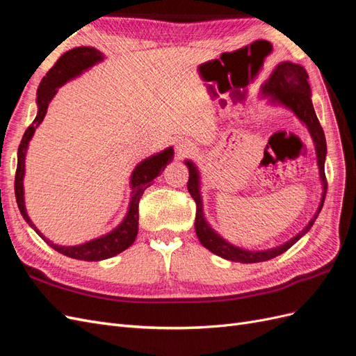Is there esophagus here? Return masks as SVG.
Instances as JSON below:
<instances>
[{
	"mask_svg": "<svg viewBox=\"0 0 356 356\" xmlns=\"http://www.w3.org/2000/svg\"><path fill=\"white\" fill-rule=\"evenodd\" d=\"M193 148H195V145H193V143L188 141V139H181V141L177 143V152L179 154H187Z\"/></svg>",
	"mask_w": 356,
	"mask_h": 356,
	"instance_id": "34e87169",
	"label": "esophagus"
}]
</instances>
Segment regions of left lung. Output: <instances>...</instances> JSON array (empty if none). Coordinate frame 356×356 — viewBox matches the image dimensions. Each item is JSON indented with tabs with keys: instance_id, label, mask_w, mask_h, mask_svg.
<instances>
[{
	"instance_id": "left-lung-1",
	"label": "left lung",
	"mask_w": 356,
	"mask_h": 356,
	"mask_svg": "<svg viewBox=\"0 0 356 356\" xmlns=\"http://www.w3.org/2000/svg\"><path fill=\"white\" fill-rule=\"evenodd\" d=\"M307 79L309 75L306 70L301 65H298V63L281 62L277 63L276 68L270 74V77H268V80H266V83L261 86V93L270 104L282 105L285 108L293 111L297 115L298 120L307 127L312 139H314L318 168H319V178H321V186H322V196H321L318 211L315 212L314 218L309 221L306 227L300 233H297L294 238H291L288 242H285L284 245H279L276 248H270V250H264V251L243 250V248L232 245L230 242L222 239L221 236L208 224L203 213V203L200 196L202 182H200L199 170L191 160H186V165L188 166V170H190L187 188L191 197L196 202L195 230L200 243L215 255L225 258V260L246 263V264L270 260V258L284 254L300 238H303V236L310 230L312 225H314L322 207H324V200L327 195V178H325L327 143H325L324 131H322L316 113L314 110V104H312V99H310L312 93H310V86L307 83Z\"/></svg>"
}]
</instances>
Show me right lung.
Instances as JSON below:
<instances>
[{"mask_svg": "<svg viewBox=\"0 0 356 356\" xmlns=\"http://www.w3.org/2000/svg\"><path fill=\"white\" fill-rule=\"evenodd\" d=\"M101 60H104V53L96 50L95 47H84V46L75 47L72 50H68L67 53H63L55 65H53V68L46 74V77L41 80L37 90L38 113L34 123L26 129L22 141H20V145L17 149V169H16V178H15L16 202L25 221L37 232V234L42 241L53 248V250L67 257L75 258V260H83V261L106 260V258L123 252L135 242L136 234H138L139 199H141L145 188L152 186V181L157 178L160 175V172L165 170L166 165L172 159H174V148L168 147L166 149H163V152L139 161L131 175L132 193H131V200H129L126 217L114 230H111L110 233H106L104 236H99V238L84 242L81 245L62 246V245L53 243L51 241L44 238L42 233L35 227L34 222L31 221V218L26 213L25 195H24L25 157H26V149H28L31 138L34 136L35 129L41 124L42 120H44L49 104L53 99V96L58 93V89L62 88L67 81L77 77V75H80L83 71L89 70L90 67L96 65V63H99Z\"/></svg>", "mask_w": 356, "mask_h": 356, "instance_id": "add662e5", "label": "right lung"}]
</instances>
